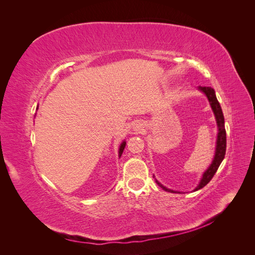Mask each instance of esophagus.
I'll use <instances>...</instances> for the list:
<instances>
[{"label":"esophagus","instance_id":"34e87169","mask_svg":"<svg viewBox=\"0 0 255 255\" xmlns=\"http://www.w3.org/2000/svg\"><path fill=\"white\" fill-rule=\"evenodd\" d=\"M137 128H138V129H141V128H139V127H137Z\"/></svg>","mask_w":255,"mask_h":255}]
</instances>
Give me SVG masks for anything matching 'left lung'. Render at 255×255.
I'll use <instances>...</instances> for the list:
<instances>
[{
    "label": "left lung",
    "instance_id": "obj_1",
    "mask_svg": "<svg viewBox=\"0 0 255 255\" xmlns=\"http://www.w3.org/2000/svg\"><path fill=\"white\" fill-rule=\"evenodd\" d=\"M199 90H201L204 92L205 96L207 97L208 101H210L211 107L214 112L216 121H217V126H218V136H217V141H216V152H215V156L212 161L211 166L207 168V170L203 173V176L201 181H200L198 186L195 188L196 190H199L203 188L207 183H210V181L213 179V176L215 175L216 171L218 170V168L221 164V161L225 158L226 155V150H227V133H226V128H225V117H223L221 106L218 102L217 98H216L215 95V90L212 87H201L199 86ZM157 185L159 187L163 188L165 191L168 192H179V191H174L172 189H169L165 187L164 185H161L157 180H155Z\"/></svg>",
    "mask_w": 255,
    "mask_h": 255
}]
</instances>
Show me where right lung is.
Segmentation results:
<instances>
[{
	"mask_svg": "<svg viewBox=\"0 0 255 255\" xmlns=\"http://www.w3.org/2000/svg\"><path fill=\"white\" fill-rule=\"evenodd\" d=\"M126 144H127L126 141H123V142L120 144V148H119V157L122 155V152H123V150H125V148H126Z\"/></svg>",
	"mask_w": 255,
	"mask_h": 255,
	"instance_id": "add662e5",
	"label": "right lung"
}]
</instances>
